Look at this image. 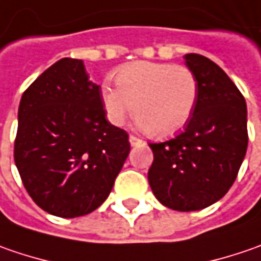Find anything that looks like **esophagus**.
I'll return each mask as SVG.
<instances>
[{
    "mask_svg": "<svg viewBox=\"0 0 261 261\" xmlns=\"http://www.w3.org/2000/svg\"><path fill=\"white\" fill-rule=\"evenodd\" d=\"M129 142H130V145L135 146L136 144H139V142H142V141H141L139 138H136V136L130 135V136H129Z\"/></svg>",
    "mask_w": 261,
    "mask_h": 261,
    "instance_id": "1",
    "label": "esophagus"
}]
</instances>
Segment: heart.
Segmentation results:
<instances>
[{
  "label": "heart",
  "mask_w": 261,
  "mask_h": 261,
  "mask_svg": "<svg viewBox=\"0 0 261 261\" xmlns=\"http://www.w3.org/2000/svg\"><path fill=\"white\" fill-rule=\"evenodd\" d=\"M117 87L105 83L101 101L113 125L134 113L148 135L167 138L180 132L195 110L197 80L183 65L138 61L116 72Z\"/></svg>",
  "instance_id": "1"
}]
</instances>
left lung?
<instances>
[{
  "label": "left lung",
  "instance_id": "1",
  "mask_svg": "<svg viewBox=\"0 0 261 261\" xmlns=\"http://www.w3.org/2000/svg\"><path fill=\"white\" fill-rule=\"evenodd\" d=\"M197 80V100L185 130L149 144L152 193L170 209L200 211L222 199L236 181L248 144L247 105L222 68L197 54L185 55Z\"/></svg>",
  "mask_w": 261,
  "mask_h": 261
}]
</instances>
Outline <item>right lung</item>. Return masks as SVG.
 <instances>
[{"label": "right lung", "instance_id": "obj_1", "mask_svg": "<svg viewBox=\"0 0 261 261\" xmlns=\"http://www.w3.org/2000/svg\"><path fill=\"white\" fill-rule=\"evenodd\" d=\"M127 139L106 119L100 86L84 62L62 58L21 95L15 166L36 205L76 218L110 195L130 151Z\"/></svg>", "mask_w": 261, "mask_h": 261}]
</instances>
